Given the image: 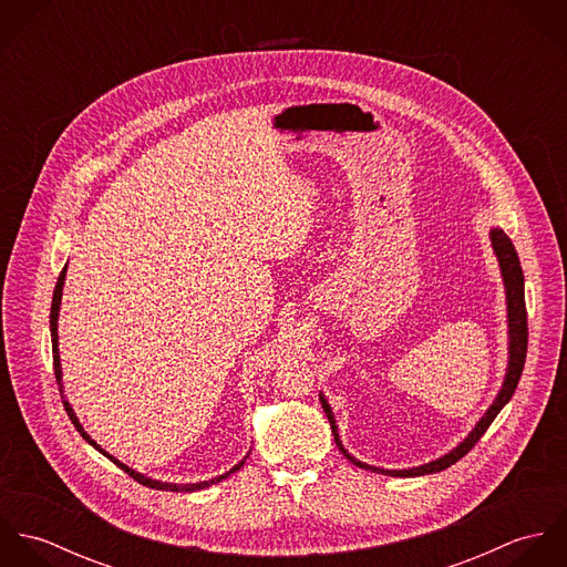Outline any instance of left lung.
Listing matches in <instances>:
<instances>
[{
  "label": "left lung",
  "mask_w": 567,
  "mask_h": 567,
  "mask_svg": "<svg viewBox=\"0 0 567 567\" xmlns=\"http://www.w3.org/2000/svg\"><path fill=\"white\" fill-rule=\"evenodd\" d=\"M488 238H491L493 252L497 257L502 281H504V290H506V321H508V367H506V375H504V382H502V389H499L497 398L493 400V404L488 405V410L481 416L476 427L465 436V441H461L445 456H441L436 461H430L425 465H419V467H410V470H384V467H373V465H367V463L353 458L342 447L333 412H331V408H329L323 393H321L319 400H321L324 414L329 419L333 441H336L338 450L342 452V456L347 461H351L355 467H362V470H369V472H375V474H384V476H395V478H414V476H425V474L443 472L450 465H454L456 461H461L481 441V436L485 434L486 427L493 423L497 412L511 402V398H513V393L517 389V382L522 378L524 362H526V349H528V323H526V301H524V272H522L515 246H513V243L508 240V236L502 229H491Z\"/></svg>",
  "instance_id": "left-lung-1"
}]
</instances>
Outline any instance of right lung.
I'll return each instance as SVG.
<instances>
[{"instance_id":"right-lung-1","label":"right lung","mask_w":567,"mask_h":567,"mask_svg":"<svg viewBox=\"0 0 567 567\" xmlns=\"http://www.w3.org/2000/svg\"><path fill=\"white\" fill-rule=\"evenodd\" d=\"M65 275H68V266L61 270V275H59V281H56V288H54V297H52V310H50V331H52V353H54V375H56V382H59V391H61V398H63V405H65V410H68V414H70V419H72V423H74V427L81 432L82 439L89 443V445H93L100 454H104L109 461H113L120 470H124L131 478H135L140 485L151 486V488H159V491H185V493H192V491H200V488H205V486L218 485L220 481H225V478H229L231 474H236L240 467L244 465V461H246V456H244L243 461L238 463V465H234L229 472H225L223 476H216V478H212V481H203V483H189V485H176V483H162V481H153V478H148V476H144V474H140V472H135V470H131L128 465H124V463H120L115 456H111L109 452H104L86 432H84V427L81 425V421H79V416H76V412H74V408L70 405V402L65 400V391H63V371H61V355H59V312H61V299H63V286H65Z\"/></svg>"}]
</instances>
